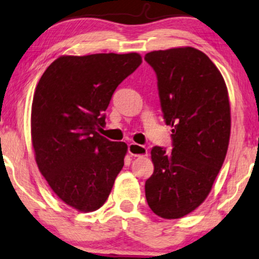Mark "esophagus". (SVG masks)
Returning <instances> with one entry per match:
<instances>
[{
  "label": "esophagus",
  "mask_w": 259,
  "mask_h": 259,
  "mask_svg": "<svg viewBox=\"0 0 259 259\" xmlns=\"http://www.w3.org/2000/svg\"><path fill=\"white\" fill-rule=\"evenodd\" d=\"M128 153L133 157H145L147 155V148L143 145L132 143L128 145Z\"/></svg>",
  "instance_id": "34e87169"
}]
</instances>
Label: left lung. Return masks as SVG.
Listing matches in <instances>:
<instances>
[{"instance_id": "8db88e82", "label": "left lung", "mask_w": 259, "mask_h": 259, "mask_svg": "<svg viewBox=\"0 0 259 259\" xmlns=\"http://www.w3.org/2000/svg\"><path fill=\"white\" fill-rule=\"evenodd\" d=\"M145 60L157 74L173 147L152 148L154 171L145 194L155 214L178 219L206 199L224 162L231 131L228 88L214 63L196 48L154 51Z\"/></svg>"}]
</instances>
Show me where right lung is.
Returning <instances> with one entry per match:
<instances>
[{
  "label": "right lung",
  "mask_w": 259,
  "mask_h": 259,
  "mask_svg": "<svg viewBox=\"0 0 259 259\" xmlns=\"http://www.w3.org/2000/svg\"><path fill=\"white\" fill-rule=\"evenodd\" d=\"M143 62L138 53L63 55L42 74L31 105L38 169L63 203L100 208L123 166L127 145L98 133L116 87Z\"/></svg>",
  "instance_id": "add662e5"
}]
</instances>
